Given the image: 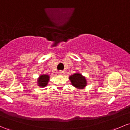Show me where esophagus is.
I'll list each match as a JSON object with an SVG mask.
<instances>
[{
    "instance_id": "obj_1",
    "label": "esophagus",
    "mask_w": 130,
    "mask_h": 130,
    "mask_svg": "<svg viewBox=\"0 0 130 130\" xmlns=\"http://www.w3.org/2000/svg\"><path fill=\"white\" fill-rule=\"evenodd\" d=\"M64 73H65V72L63 71H58V74L59 75H63Z\"/></svg>"
}]
</instances>
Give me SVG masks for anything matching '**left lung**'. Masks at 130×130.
<instances>
[{
	"instance_id": "left-lung-1",
	"label": "left lung",
	"mask_w": 130,
	"mask_h": 130,
	"mask_svg": "<svg viewBox=\"0 0 130 130\" xmlns=\"http://www.w3.org/2000/svg\"><path fill=\"white\" fill-rule=\"evenodd\" d=\"M72 85L78 89H83L86 86V79L79 73H75L69 77Z\"/></svg>"
}]
</instances>
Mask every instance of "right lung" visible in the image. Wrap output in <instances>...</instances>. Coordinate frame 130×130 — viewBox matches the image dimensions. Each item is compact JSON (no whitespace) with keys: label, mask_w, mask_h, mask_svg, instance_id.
Wrapping results in <instances>:
<instances>
[{"label":"right lung","mask_w":130,"mask_h":130,"mask_svg":"<svg viewBox=\"0 0 130 130\" xmlns=\"http://www.w3.org/2000/svg\"><path fill=\"white\" fill-rule=\"evenodd\" d=\"M49 79V76L47 75H42L39 76L38 79V86L44 88L45 86H47L48 83V81Z\"/></svg>","instance_id":"obj_1"}]
</instances>
